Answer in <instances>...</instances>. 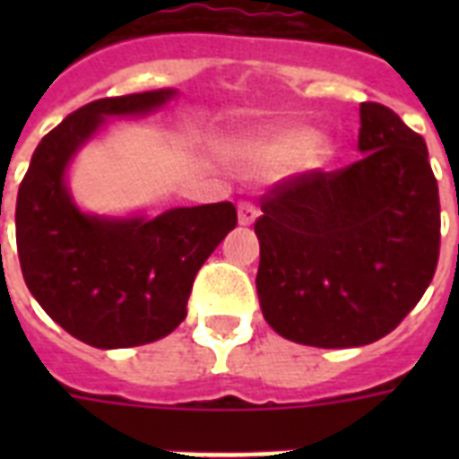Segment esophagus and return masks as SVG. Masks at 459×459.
I'll use <instances>...</instances> for the list:
<instances>
[{"label": "esophagus", "mask_w": 459, "mask_h": 459, "mask_svg": "<svg viewBox=\"0 0 459 459\" xmlns=\"http://www.w3.org/2000/svg\"><path fill=\"white\" fill-rule=\"evenodd\" d=\"M257 204H252V202H240L238 204V221H240V226H250V223L257 221Z\"/></svg>", "instance_id": "34e87169"}]
</instances>
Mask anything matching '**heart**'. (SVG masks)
Wrapping results in <instances>:
<instances>
[{"instance_id": "obj_1", "label": "heart", "mask_w": 459, "mask_h": 459, "mask_svg": "<svg viewBox=\"0 0 459 459\" xmlns=\"http://www.w3.org/2000/svg\"><path fill=\"white\" fill-rule=\"evenodd\" d=\"M245 161L255 171L276 173L295 161L305 169H319L328 159V147L316 143V133L305 126H279L252 135L243 145Z\"/></svg>"}]
</instances>
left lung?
Listing matches in <instances>:
<instances>
[{
	"instance_id": "obj_1",
	"label": "left lung",
	"mask_w": 459,
	"mask_h": 459,
	"mask_svg": "<svg viewBox=\"0 0 459 459\" xmlns=\"http://www.w3.org/2000/svg\"><path fill=\"white\" fill-rule=\"evenodd\" d=\"M359 124L355 164L281 180L255 223L262 314L302 345L384 338L438 264L441 202L427 143L384 104H359Z\"/></svg>"
}]
</instances>
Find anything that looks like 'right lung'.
I'll use <instances>...</instances> for the list:
<instances>
[{"label": "right lung", "mask_w": 459, "mask_h": 459, "mask_svg": "<svg viewBox=\"0 0 459 459\" xmlns=\"http://www.w3.org/2000/svg\"><path fill=\"white\" fill-rule=\"evenodd\" d=\"M176 90L104 97L49 131L18 187L16 245L25 286L64 331L100 350L164 338L186 319L200 266L236 229L230 202L159 216H97L66 187L75 152L109 117H143Z\"/></svg>", "instance_id": "add662e5"}]
</instances>
